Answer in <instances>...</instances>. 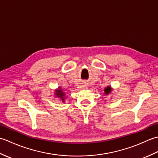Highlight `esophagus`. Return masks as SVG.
I'll return each instance as SVG.
<instances>
[{
	"label": "esophagus",
	"mask_w": 158,
	"mask_h": 158,
	"mask_svg": "<svg viewBox=\"0 0 158 158\" xmlns=\"http://www.w3.org/2000/svg\"><path fill=\"white\" fill-rule=\"evenodd\" d=\"M83 87H84V88H85V87H86V85H83Z\"/></svg>",
	"instance_id": "1"
}]
</instances>
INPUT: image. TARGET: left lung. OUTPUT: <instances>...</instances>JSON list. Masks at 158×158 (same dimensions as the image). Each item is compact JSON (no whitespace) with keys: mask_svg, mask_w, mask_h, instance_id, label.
Wrapping results in <instances>:
<instances>
[{"mask_svg":"<svg viewBox=\"0 0 158 158\" xmlns=\"http://www.w3.org/2000/svg\"><path fill=\"white\" fill-rule=\"evenodd\" d=\"M104 91H105V94L108 95L111 92V91H112L111 87H110V86H107L106 88H105V90H104Z\"/></svg>","mask_w":158,"mask_h":158,"instance_id":"left-lung-1","label":"left lung"}]
</instances>
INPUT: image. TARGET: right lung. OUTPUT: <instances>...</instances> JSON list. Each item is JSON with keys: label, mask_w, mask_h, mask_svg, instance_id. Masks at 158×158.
<instances>
[{"label": "right lung", "mask_w": 158, "mask_h": 158, "mask_svg": "<svg viewBox=\"0 0 158 158\" xmlns=\"http://www.w3.org/2000/svg\"><path fill=\"white\" fill-rule=\"evenodd\" d=\"M55 94L57 98H59L60 100H62V101L63 102H64L65 101V94L62 91V89H61L60 87H59L58 89H56L55 91Z\"/></svg>", "instance_id": "1"}]
</instances>
